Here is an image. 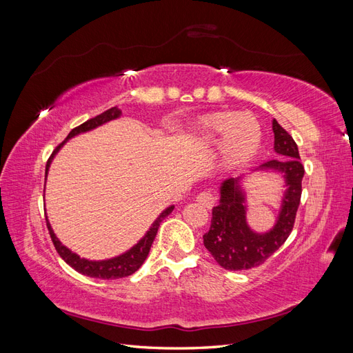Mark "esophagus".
Segmentation results:
<instances>
[{
	"instance_id": "34e87169",
	"label": "esophagus",
	"mask_w": 353,
	"mask_h": 353,
	"mask_svg": "<svg viewBox=\"0 0 353 353\" xmlns=\"http://www.w3.org/2000/svg\"><path fill=\"white\" fill-rule=\"evenodd\" d=\"M197 203H199L201 208L212 209L213 206H215L216 199H215V196L210 193V191H203V193H200L197 196Z\"/></svg>"
}]
</instances>
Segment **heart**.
<instances>
[{
  "mask_svg": "<svg viewBox=\"0 0 353 353\" xmlns=\"http://www.w3.org/2000/svg\"><path fill=\"white\" fill-rule=\"evenodd\" d=\"M193 138L200 147L219 145V162L227 170L249 165L262 145V126L250 112L219 110L196 122Z\"/></svg>",
  "mask_w": 353,
  "mask_h": 353,
  "instance_id": "obj_1",
  "label": "heart"
}]
</instances>
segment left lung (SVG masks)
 I'll list each match as a JSON object with an SVG mask.
<instances>
[{"instance_id": "obj_1", "label": "left lung", "mask_w": 353, "mask_h": 353, "mask_svg": "<svg viewBox=\"0 0 353 353\" xmlns=\"http://www.w3.org/2000/svg\"><path fill=\"white\" fill-rule=\"evenodd\" d=\"M274 152L279 159L268 160L253 172L279 174L285 191L274 225L268 231L256 232L247 222V190L243 179L248 174L230 178L219 184V203L212 209L210 228L203 236L205 248L222 268L230 271L249 270L263 263L279 250L290 236L302 196L305 168L292 135L272 119Z\"/></svg>"}]
</instances>
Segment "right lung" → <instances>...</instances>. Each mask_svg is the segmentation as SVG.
Wrapping results in <instances>:
<instances>
[{
  "mask_svg": "<svg viewBox=\"0 0 353 353\" xmlns=\"http://www.w3.org/2000/svg\"><path fill=\"white\" fill-rule=\"evenodd\" d=\"M121 116H122V112L119 109L112 108L109 110H105L104 113L92 117V119L87 121L85 123L79 125L78 128H74V130H72L69 132V135L66 137V140L63 141L54 152H52L51 157L48 159L47 166H46V178L48 176V170H50L52 160H54L56 154L61 150V147L65 145L70 140V138L78 137V135L85 134V132H90V131L95 130V128L103 126L104 123H108L110 121L119 119ZM174 208H175L174 205H170V206H168L166 209L160 212V215L153 221L152 227L145 231L144 236L140 240H138L131 249H128L126 252L117 254V256H113V258L101 259V261H91V259H87V258H81L78 253H74L69 248H66V245L63 244L59 240V237L56 236V232H54V230H52L51 223L48 221V216H47V227H48V231H50L51 240H52V243H54V248H56L57 253L60 254V258L65 261L69 266H72L74 271H78V272L87 275V276H91V279L116 280V279H123V276L134 274L144 263V261L147 259V256H148V252H150L153 240H154L156 234H157L160 222H162L169 215V213L174 210Z\"/></svg>",
  "mask_w": 353,
  "mask_h": 353,
  "instance_id": "right-lung-1",
  "label": "right lung"
}]
</instances>
